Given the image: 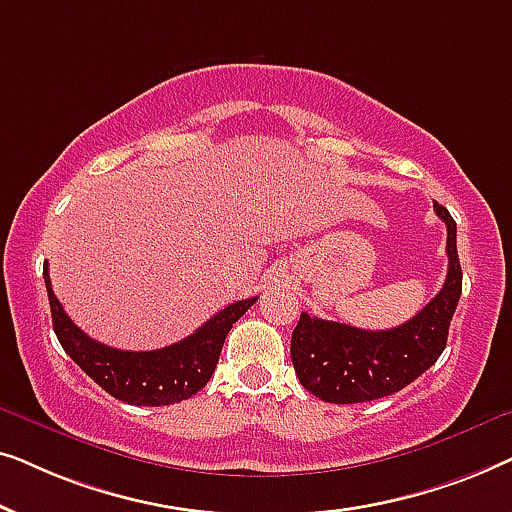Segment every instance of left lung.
Wrapping results in <instances>:
<instances>
[{"mask_svg":"<svg viewBox=\"0 0 512 512\" xmlns=\"http://www.w3.org/2000/svg\"><path fill=\"white\" fill-rule=\"evenodd\" d=\"M447 226V277L424 310L389 331H363L300 314L291 335V361L300 384L326 403H366L396 394L426 373L447 345L461 296L457 223L433 205Z\"/></svg>","mask_w":512,"mask_h":512,"instance_id":"1","label":"left lung"}]
</instances>
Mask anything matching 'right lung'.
<instances>
[{
	"label": "right lung",
	"instance_id": "obj_1",
	"mask_svg": "<svg viewBox=\"0 0 512 512\" xmlns=\"http://www.w3.org/2000/svg\"><path fill=\"white\" fill-rule=\"evenodd\" d=\"M44 282L51 303L53 331L76 366L118 401L151 408L181 403L198 394L214 375L228 331L256 303V298L237 300L170 347L153 352H125L93 340L67 317L51 289L48 263L44 265Z\"/></svg>",
	"mask_w": 512,
	"mask_h": 512
}]
</instances>
